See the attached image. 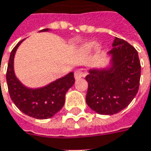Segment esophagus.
Returning a JSON list of instances; mask_svg holds the SVG:
<instances>
[{
  "label": "esophagus",
  "instance_id": "obj_1",
  "mask_svg": "<svg viewBox=\"0 0 151 151\" xmlns=\"http://www.w3.org/2000/svg\"><path fill=\"white\" fill-rule=\"evenodd\" d=\"M84 73L83 72H82V71H76L75 73H74V78H75V79H79L81 78H83V77H84Z\"/></svg>",
  "mask_w": 151,
  "mask_h": 151
}]
</instances>
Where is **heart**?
Listing matches in <instances>:
<instances>
[{
    "instance_id": "obj_1",
    "label": "heart",
    "mask_w": 151,
    "mask_h": 151,
    "mask_svg": "<svg viewBox=\"0 0 151 151\" xmlns=\"http://www.w3.org/2000/svg\"><path fill=\"white\" fill-rule=\"evenodd\" d=\"M98 48V43L94 42H86L84 44L81 46L80 51L83 54H88L92 52H93L94 50Z\"/></svg>"
}]
</instances>
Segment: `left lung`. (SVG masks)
Here are the masks:
<instances>
[{
  "instance_id": "left-lung-1",
  "label": "left lung",
  "mask_w": 151,
  "mask_h": 151,
  "mask_svg": "<svg viewBox=\"0 0 151 151\" xmlns=\"http://www.w3.org/2000/svg\"><path fill=\"white\" fill-rule=\"evenodd\" d=\"M108 55L109 65L90 68L86 103L99 114L111 115L123 110L137 94L140 79L138 52L126 41L115 37Z\"/></svg>"
}]
</instances>
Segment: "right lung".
<instances>
[{"label":"right lung","instance_id":"right-lung-1","mask_svg":"<svg viewBox=\"0 0 151 151\" xmlns=\"http://www.w3.org/2000/svg\"><path fill=\"white\" fill-rule=\"evenodd\" d=\"M47 31L49 29L41 32ZM22 42L23 40L17 44L10 55L6 72L9 94L15 105L25 114L38 119H49L64 105L66 93L75 82L73 73L71 72L44 87L32 88L25 86L17 78L14 71L15 54Z\"/></svg>","mask_w":151,"mask_h":151}]
</instances>
